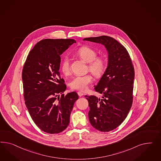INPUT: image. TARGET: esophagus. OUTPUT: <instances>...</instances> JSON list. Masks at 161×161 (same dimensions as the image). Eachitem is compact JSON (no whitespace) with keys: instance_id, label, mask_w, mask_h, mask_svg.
Returning <instances> with one entry per match:
<instances>
[{"instance_id":"1","label":"esophagus","mask_w":161,"mask_h":161,"mask_svg":"<svg viewBox=\"0 0 161 161\" xmlns=\"http://www.w3.org/2000/svg\"><path fill=\"white\" fill-rule=\"evenodd\" d=\"M78 94L79 97H81V96H83V95H84V93L81 92H78Z\"/></svg>"}]
</instances>
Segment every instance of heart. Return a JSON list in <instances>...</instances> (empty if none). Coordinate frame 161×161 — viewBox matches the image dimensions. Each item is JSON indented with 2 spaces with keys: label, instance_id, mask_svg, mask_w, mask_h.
<instances>
[{
  "label": "heart",
  "instance_id": "obj_1",
  "mask_svg": "<svg viewBox=\"0 0 161 161\" xmlns=\"http://www.w3.org/2000/svg\"><path fill=\"white\" fill-rule=\"evenodd\" d=\"M77 55L85 62L88 63V69L96 77H101L105 72L106 61L102 57H97V54L93 49L88 47H81L77 51ZM61 70L65 75L69 73L70 64L68 57H65L63 59L61 64ZM92 81L93 78L90 74L77 75L70 81L69 87L73 90L85 91Z\"/></svg>",
  "mask_w": 161,
  "mask_h": 161
}]
</instances>
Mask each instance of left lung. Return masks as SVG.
Here are the masks:
<instances>
[{"label": "left lung", "instance_id": "1", "mask_svg": "<svg viewBox=\"0 0 161 161\" xmlns=\"http://www.w3.org/2000/svg\"><path fill=\"white\" fill-rule=\"evenodd\" d=\"M83 40L104 45L108 53L107 68L94 88L102 97H85L92 126L101 132H110L121 125L132 107L134 67L126 48L112 37L100 36Z\"/></svg>", "mask_w": 161, "mask_h": 161}]
</instances>
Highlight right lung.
Here are the masks:
<instances>
[{
	"label": "right lung",
	"mask_w": 161,
	"mask_h": 161,
	"mask_svg": "<svg viewBox=\"0 0 161 161\" xmlns=\"http://www.w3.org/2000/svg\"><path fill=\"white\" fill-rule=\"evenodd\" d=\"M73 39H45L31 50L25 63L22 78L24 97L29 114L44 132L56 134L69 125L75 92L65 94L66 85L59 71L61 57Z\"/></svg>",
	"instance_id": "right-lung-1"
}]
</instances>
